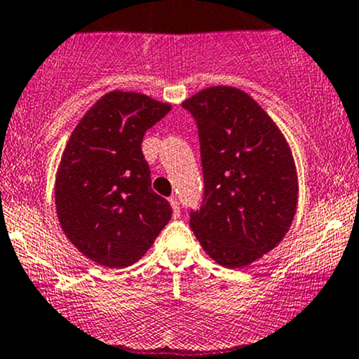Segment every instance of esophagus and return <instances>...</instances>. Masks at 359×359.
<instances>
[{"instance_id":"34e87169","label":"esophagus","mask_w":359,"mask_h":359,"mask_svg":"<svg viewBox=\"0 0 359 359\" xmlns=\"http://www.w3.org/2000/svg\"><path fill=\"white\" fill-rule=\"evenodd\" d=\"M169 203H171V207H172V215H175V217H180L178 198H176V196H171V198H169Z\"/></svg>"}]
</instances>
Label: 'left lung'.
Masks as SVG:
<instances>
[{"instance_id": "obj_1", "label": "left lung", "mask_w": 359, "mask_h": 359, "mask_svg": "<svg viewBox=\"0 0 359 359\" xmlns=\"http://www.w3.org/2000/svg\"><path fill=\"white\" fill-rule=\"evenodd\" d=\"M183 107L198 126L205 184L190 226L212 260L246 267L276 248L294 219L298 175L291 147L241 88H203Z\"/></svg>"}]
</instances>
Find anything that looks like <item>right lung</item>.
Segmentation results:
<instances>
[{
  "label": "right lung",
  "mask_w": 359,
  "mask_h": 359,
  "mask_svg": "<svg viewBox=\"0 0 359 359\" xmlns=\"http://www.w3.org/2000/svg\"><path fill=\"white\" fill-rule=\"evenodd\" d=\"M169 111L171 104L145 94L111 90L70 135L56 172V214L72 245L95 264H135L171 219L142 152L145 132Z\"/></svg>",
  "instance_id": "1"
}]
</instances>
